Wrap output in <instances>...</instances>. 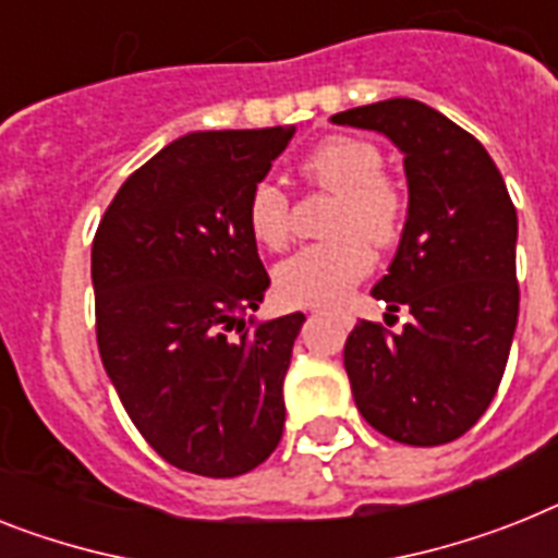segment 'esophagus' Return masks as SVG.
I'll list each match as a JSON object with an SVG mask.
<instances>
[{
  "label": "esophagus",
  "mask_w": 558,
  "mask_h": 558,
  "mask_svg": "<svg viewBox=\"0 0 558 558\" xmlns=\"http://www.w3.org/2000/svg\"><path fill=\"white\" fill-rule=\"evenodd\" d=\"M315 315H323V308H315Z\"/></svg>",
  "instance_id": "1"
}]
</instances>
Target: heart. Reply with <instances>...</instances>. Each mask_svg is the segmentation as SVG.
Wrapping results in <instances>:
<instances>
[{
  "mask_svg": "<svg viewBox=\"0 0 558 558\" xmlns=\"http://www.w3.org/2000/svg\"><path fill=\"white\" fill-rule=\"evenodd\" d=\"M383 153L374 144L351 135H331L317 144L303 161L317 186L337 195L329 221V241L294 252L275 269V292L292 306H326L340 301L368 269L372 246H388L402 221V195L386 175ZM250 232L266 250H280L289 241L287 192L271 181L252 186L246 201Z\"/></svg>",
  "mask_w": 558,
  "mask_h": 558,
  "instance_id": "1",
  "label": "heart"
}]
</instances>
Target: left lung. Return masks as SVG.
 <instances>
[{
  "label": "left lung",
  "mask_w": 558,
  "mask_h": 558,
  "mask_svg": "<svg viewBox=\"0 0 558 558\" xmlns=\"http://www.w3.org/2000/svg\"><path fill=\"white\" fill-rule=\"evenodd\" d=\"M331 121L386 135L409 181L400 246L372 294L411 320L351 329V395L386 437L442 446L485 414L505 374L519 317L517 209L485 147L423 101L386 98Z\"/></svg>",
  "instance_id": "1"
}]
</instances>
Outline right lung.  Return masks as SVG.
Segmentation results:
<instances>
[{
  "instance_id": "right-lung-1",
  "label": "right lung",
  "mask_w": 558,
  "mask_h": 558,
  "mask_svg": "<svg viewBox=\"0 0 558 558\" xmlns=\"http://www.w3.org/2000/svg\"><path fill=\"white\" fill-rule=\"evenodd\" d=\"M294 128L186 133L121 184L93 241L101 363L170 465L241 476L278 448L301 312L255 320L269 289L246 201Z\"/></svg>"
}]
</instances>
